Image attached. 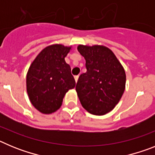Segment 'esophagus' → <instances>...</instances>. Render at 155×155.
Instances as JSON below:
<instances>
[{
	"label": "esophagus",
	"mask_w": 155,
	"mask_h": 155,
	"mask_svg": "<svg viewBox=\"0 0 155 155\" xmlns=\"http://www.w3.org/2000/svg\"><path fill=\"white\" fill-rule=\"evenodd\" d=\"M78 78H79L78 75H77V76H74V80H75V81H76V83H77V82H78Z\"/></svg>",
	"instance_id": "1"
}]
</instances>
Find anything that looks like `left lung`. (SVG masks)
<instances>
[{"label":"left lung","instance_id":"8db88e82","mask_svg":"<svg viewBox=\"0 0 155 155\" xmlns=\"http://www.w3.org/2000/svg\"><path fill=\"white\" fill-rule=\"evenodd\" d=\"M78 50L85 59L87 69L76 85L81 104L91 114H106L118 104L125 90L124 67L106 46L79 45Z\"/></svg>","mask_w":155,"mask_h":155}]
</instances>
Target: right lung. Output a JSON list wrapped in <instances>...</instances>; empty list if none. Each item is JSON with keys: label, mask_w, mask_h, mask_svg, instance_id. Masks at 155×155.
I'll list each match as a JSON object with an SVG mask.
<instances>
[{"label": "right lung", "mask_w": 155, "mask_h": 155, "mask_svg": "<svg viewBox=\"0 0 155 155\" xmlns=\"http://www.w3.org/2000/svg\"><path fill=\"white\" fill-rule=\"evenodd\" d=\"M71 49L61 44L46 46L30 65L27 93L32 105L43 114L58 110L66 93L75 87L71 67L64 60Z\"/></svg>", "instance_id": "1"}]
</instances>
